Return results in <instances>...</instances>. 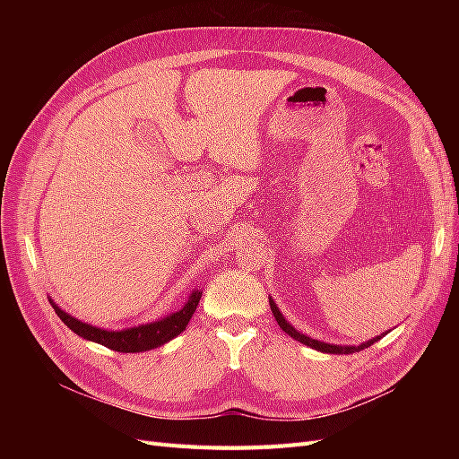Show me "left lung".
<instances>
[{"mask_svg": "<svg viewBox=\"0 0 459 459\" xmlns=\"http://www.w3.org/2000/svg\"><path fill=\"white\" fill-rule=\"evenodd\" d=\"M270 308H272V314H273V317H275V322H277V325H280L287 335H290L293 337L295 341H299V342H302V344H307V346H310V349H314V351H319V352H325V354H352V352H359V351H364V349H368V346H371L373 342H377L381 337L377 335V337H373V339H369V341H366V342H362V344H331V342H324V341H317V339H312V337H308V335H304V333H300L299 329H295L293 325H290L287 319H285V316L281 314V310H280V307H277V304L273 302V299L270 297Z\"/></svg>", "mask_w": 459, "mask_h": 459, "instance_id": "left-lung-1", "label": "left lung"}]
</instances>
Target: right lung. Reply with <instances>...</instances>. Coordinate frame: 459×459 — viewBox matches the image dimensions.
I'll return each mask as SVG.
<instances>
[{
  "label": "right lung",
  "instance_id": "obj_1",
  "mask_svg": "<svg viewBox=\"0 0 459 459\" xmlns=\"http://www.w3.org/2000/svg\"><path fill=\"white\" fill-rule=\"evenodd\" d=\"M201 295H203V289L195 287L191 290V295L182 307V310L172 312L160 319H155V322L134 325L128 329H103V327L90 325L86 322H82V319L65 312L51 299H49V302H51L55 314L61 317V322L68 329H73L82 339L103 344V346H107V349L117 351V352H145V351H152V349H157V346L170 342L172 339H176L179 335V333L186 331L193 312L197 310Z\"/></svg>",
  "mask_w": 459,
  "mask_h": 459
}]
</instances>
